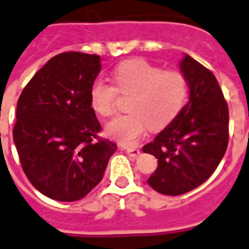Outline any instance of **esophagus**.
Returning <instances> with one entry per match:
<instances>
[{"instance_id": "1", "label": "esophagus", "mask_w": 249, "mask_h": 249, "mask_svg": "<svg viewBox=\"0 0 249 249\" xmlns=\"http://www.w3.org/2000/svg\"><path fill=\"white\" fill-rule=\"evenodd\" d=\"M125 151H126V154L131 158H137L138 155L140 154V150L137 148H125Z\"/></svg>"}]
</instances>
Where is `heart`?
I'll return each mask as SVG.
<instances>
[{"label": "heart", "instance_id": "b5f03b06", "mask_svg": "<svg viewBox=\"0 0 249 249\" xmlns=\"http://www.w3.org/2000/svg\"><path fill=\"white\" fill-rule=\"evenodd\" d=\"M115 88L98 79L90 86V105L96 114L109 116L118 91L131 95L129 114L118 115L105 126L109 138L134 145L150 127L161 130L178 116L188 96L187 79L180 71H163L146 60L134 59L119 64L112 71Z\"/></svg>", "mask_w": 249, "mask_h": 249}]
</instances>
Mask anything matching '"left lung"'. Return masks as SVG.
<instances>
[{"instance_id":"left-lung-1","label":"left lung","mask_w":249,"mask_h":249,"mask_svg":"<svg viewBox=\"0 0 249 249\" xmlns=\"http://www.w3.org/2000/svg\"><path fill=\"white\" fill-rule=\"evenodd\" d=\"M179 66L189 86V101L154 142L142 148L158 159L148 184L165 196L199 187L213 174L228 146V105L215 76L189 55Z\"/></svg>"}]
</instances>
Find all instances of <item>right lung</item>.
I'll use <instances>...</instances> for the list:
<instances>
[{
    "mask_svg": "<svg viewBox=\"0 0 249 249\" xmlns=\"http://www.w3.org/2000/svg\"><path fill=\"white\" fill-rule=\"evenodd\" d=\"M100 56L59 53L35 73L17 101L14 142L26 177L38 192L75 202L103 179L115 142L101 139L89 91Z\"/></svg>",
    "mask_w": 249,
    "mask_h": 249,
    "instance_id": "add662e5",
    "label": "right lung"
}]
</instances>
